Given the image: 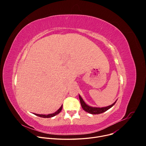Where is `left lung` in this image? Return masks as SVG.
I'll return each instance as SVG.
<instances>
[{
	"label": "left lung",
	"instance_id": "left-lung-1",
	"mask_svg": "<svg viewBox=\"0 0 146 146\" xmlns=\"http://www.w3.org/2000/svg\"><path fill=\"white\" fill-rule=\"evenodd\" d=\"M79 99H80L81 105L83 110H84L86 111H87L90 114H101V113L105 112L106 111H107L108 110L110 109L111 107H113L116 102V101H115L113 104H112L111 105L109 106L108 107H105V108H93V107L88 106L87 104L84 102V100H82V99L81 98V97L80 95H79Z\"/></svg>",
	"mask_w": 146,
	"mask_h": 146
}]
</instances>
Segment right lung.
Instances as JSON below:
<instances>
[{"label":"right lung","instance_id":"1","mask_svg":"<svg viewBox=\"0 0 146 146\" xmlns=\"http://www.w3.org/2000/svg\"><path fill=\"white\" fill-rule=\"evenodd\" d=\"M62 105L60 106V108L54 113H52V114H48V115H44V114H35L34 113V114H35L36 115H37L40 117H43V118H51V117H52L56 115H57L58 114H59L60 111L62 110Z\"/></svg>","mask_w":146,"mask_h":146}]
</instances>
